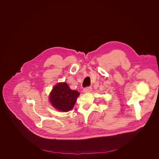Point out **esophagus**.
<instances>
[{"label": "esophagus", "mask_w": 159, "mask_h": 159, "mask_svg": "<svg viewBox=\"0 0 159 159\" xmlns=\"http://www.w3.org/2000/svg\"><path fill=\"white\" fill-rule=\"evenodd\" d=\"M92 87L91 86H88V87H86L85 88H84L83 89V92H91L92 91Z\"/></svg>", "instance_id": "esophagus-1"}]
</instances>
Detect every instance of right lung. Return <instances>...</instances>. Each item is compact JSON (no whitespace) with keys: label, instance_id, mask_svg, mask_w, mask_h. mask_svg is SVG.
I'll return each mask as SVG.
<instances>
[{"label":"right lung","instance_id":"obj_1","mask_svg":"<svg viewBox=\"0 0 159 159\" xmlns=\"http://www.w3.org/2000/svg\"><path fill=\"white\" fill-rule=\"evenodd\" d=\"M79 95V93L71 90L67 83H60L53 87L49 99L56 109L66 112L73 108Z\"/></svg>","mask_w":159,"mask_h":159}]
</instances>
